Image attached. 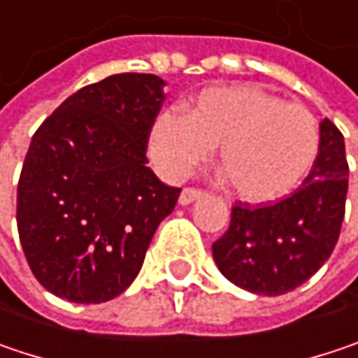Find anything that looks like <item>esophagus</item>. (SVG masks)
Instances as JSON below:
<instances>
[{"instance_id":"obj_1","label":"esophagus","mask_w":358,"mask_h":358,"mask_svg":"<svg viewBox=\"0 0 358 358\" xmlns=\"http://www.w3.org/2000/svg\"><path fill=\"white\" fill-rule=\"evenodd\" d=\"M203 195V189H197V187H185L181 195H179V203L181 206H187V203H192L195 199H199Z\"/></svg>"}]
</instances>
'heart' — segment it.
I'll return each mask as SVG.
<instances>
[{
    "label": "heart",
    "mask_w": 358,
    "mask_h": 358,
    "mask_svg": "<svg viewBox=\"0 0 358 358\" xmlns=\"http://www.w3.org/2000/svg\"><path fill=\"white\" fill-rule=\"evenodd\" d=\"M217 146V169L238 197L277 201L294 192L320 148L314 114L255 85L199 91L183 115L157 117L148 152L169 181H183Z\"/></svg>",
    "instance_id": "obj_1"
}]
</instances>
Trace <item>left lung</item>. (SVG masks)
Masks as SVG:
<instances>
[{
  "instance_id": "left-lung-1",
  "label": "left lung",
  "mask_w": 358,
  "mask_h": 358,
  "mask_svg": "<svg viewBox=\"0 0 358 358\" xmlns=\"http://www.w3.org/2000/svg\"><path fill=\"white\" fill-rule=\"evenodd\" d=\"M346 192L345 138L326 117L314 166L292 195L275 203L232 206L228 230L212 244L217 268L250 294L283 295L299 287L338 243Z\"/></svg>"
}]
</instances>
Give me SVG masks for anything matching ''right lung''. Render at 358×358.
<instances>
[{
  "instance_id": "1",
  "label": "right lung",
  "mask_w": 358,
  "mask_h": 358,
  "mask_svg": "<svg viewBox=\"0 0 358 358\" xmlns=\"http://www.w3.org/2000/svg\"><path fill=\"white\" fill-rule=\"evenodd\" d=\"M165 81L122 73L75 91L34 132L17 181V234L50 294L101 303L138 275L179 199L148 166Z\"/></svg>"
}]
</instances>
